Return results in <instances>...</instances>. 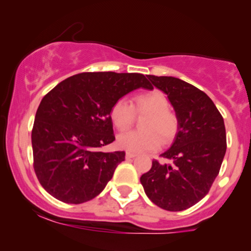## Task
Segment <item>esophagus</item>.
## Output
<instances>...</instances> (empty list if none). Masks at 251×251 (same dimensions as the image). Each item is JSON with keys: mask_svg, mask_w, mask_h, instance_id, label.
I'll use <instances>...</instances> for the list:
<instances>
[{"mask_svg": "<svg viewBox=\"0 0 251 251\" xmlns=\"http://www.w3.org/2000/svg\"><path fill=\"white\" fill-rule=\"evenodd\" d=\"M135 153H133V152H126V158H127V159H131V158H134L135 157Z\"/></svg>", "mask_w": 251, "mask_h": 251, "instance_id": "1", "label": "esophagus"}]
</instances>
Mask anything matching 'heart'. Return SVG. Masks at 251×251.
Here are the masks:
<instances>
[{
	"mask_svg": "<svg viewBox=\"0 0 251 251\" xmlns=\"http://www.w3.org/2000/svg\"><path fill=\"white\" fill-rule=\"evenodd\" d=\"M135 111L139 116H149L142 124L144 131H129L118 135V148L129 152H146L159 149L160 144H168L176 137L178 119L170 111L168 97L160 91L140 94L134 99ZM133 105L126 99H119L111 109V119L120 131L127 129L135 119ZM162 139L160 140V138Z\"/></svg>",
	"mask_w": 251,
	"mask_h": 251,
	"instance_id": "1",
	"label": "heart"
}]
</instances>
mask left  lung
<instances>
[{
  "label": "left lung",
  "instance_id": "left-lung-1",
  "mask_svg": "<svg viewBox=\"0 0 251 251\" xmlns=\"http://www.w3.org/2000/svg\"><path fill=\"white\" fill-rule=\"evenodd\" d=\"M148 77L168 96L178 131L171 148L160 154L171 164L153 160L140 183L155 205L183 211L205 197L218 176L226 151L224 120L212 100L195 86L174 76Z\"/></svg>",
  "mask_w": 251,
  "mask_h": 251
}]
</instances>
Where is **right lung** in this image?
<instances>
[{
  "label": "right lung",
  "instance_id": "1",
  "mask_svg": "<svg viewBox=\"0 0 251 251\" xmlns=\"http://www.w3.org/2000/svg\"><path fill=\"white\" fill-rule=\"evenodd\" d=\"M140 87L152 89L139 73H80L43 97L31 145L36 177L48 194L63 203L81 204L105 189L125 160L124 151H100L116 139L111 109Z\"/></svg>",
  "mask_w": 251,
  "mask_h": 251
}]
</instances>
